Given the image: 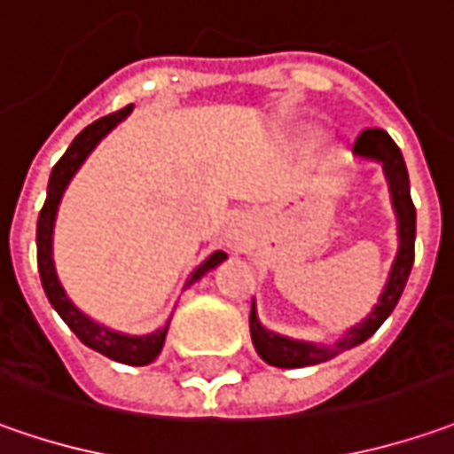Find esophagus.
Returning <instances> with one entry per match:
<instances>
[{
  "instance_id": "1",
  "label": "esophagus",
  "mask_w": 454,
  "mask_h": 454,
  "mask_svg": "<svg viewBox=\"0 0 454 454\" xmlns=\"http://www.w3.org/2000/svg\"><path fill=\"white\" fill-rule=\"evenodd\" d=\"M228 241L233 243V246H239V243L243 241L241 228H239V226H233V228H231V231H228Z\"/></svg>"
}]
</instances>
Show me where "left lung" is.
<instances>
[{"instance_id": "1", "label": "left lung", "mask_w": 454, "mask_h": 454, "mask_svg": "<svg viewBox=\"0 0 454 454\" xmlns=\"http://www.w3.org/2000/svg\"><path fill=\"white\" fill-rule=\"evenodd\" d=\"M354 155L369 160V163L382 165L387 188H389V200H392V211L397 218V256L389 266V276L384 281V289L377 299V304L372 306L367 317L362 321L352 324L344 334L339 336L332 344H321V341H306V339H291V336L271 332L269 326H263V321L258 319L256 301L251 306V339L256 347L258 356L281 369H301L311 364L329 362L347 349H354L359 344H364L369 336L374 334L382 326L387 317L395 311L402 291L407 286V278L412 271L414 263V231H417V213H414L412 196H410V176H407V165L402 158V150L395 145V140L389 135L372 128L356 137L354 143Z\"/></svg>"}]
</instances>
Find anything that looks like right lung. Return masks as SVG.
<instances>
[{
  "mask_svg": "<svg viewBox=\"0 0 454 454\" xmlns=\"http://www.w3.org/2000/svg\"><path fill=\"white\" fill-rule=\"evenodd\" d=\"M130 113H133V105L122 107L118 113L107 115V118L95 120L92 125H87L85 130L72 140L70 148L65 150V155L52 168L50 183H47V200H44L40 218H37V266H40L42 286H44V294H47L50 304H52V309L62 317V321L70 326L85 347L105 354L110 359H115L120 364L145 367L150 362H155L158 354L163 352L165 334H168L170 319L165 321L160 329L150 332V334H125V332H118V329H110V326L95 321L92 317H87L85 311L72 301L70 294L65 291L59 276H57L55 266V221L57 211H59V203H62V196H65L70 180L74 178V173L90 158V153L98 148L102 137L107 133H113ZM226 258L228 256L223 251H213L211 256L206 258L203 263H198L196 269L191 271V276L185 278V286L183 289H191L196 281H200L215 266H221Z\"/></svg>",
  "mask_w": 454,
  "mask_h": 454,
  "instance_id": "1",
  "label": "right lung"
}]
</instances>
